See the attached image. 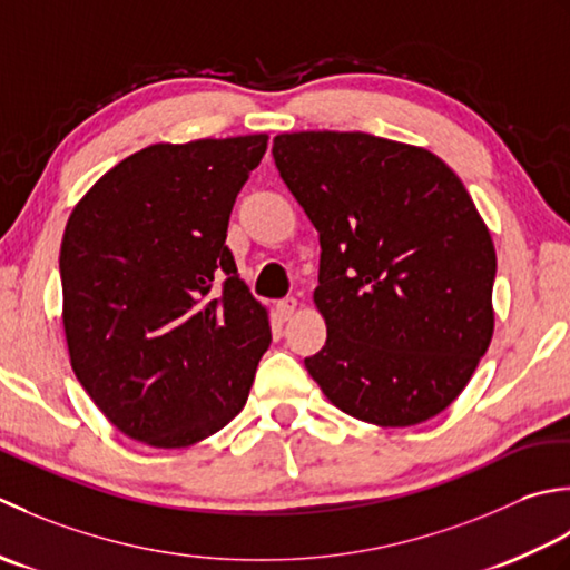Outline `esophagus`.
<instances>
[{
  "label": "esophagus",
  "mask_w": 570,
  "mask_h": 570,
  "mask_svg": "<svg viewBox=\"0 0 570 570\" xmlns=\"http://www.w3.org/2000/svg\"><path fill=\"white\" fill-rule=\"evenodd\" d=\"M295 309H297V299L295 297H285V299L277 302V315H281L283 320L293 317Z\"/></svg>",
  "instance_id": "obj_1"
}]
</instances>
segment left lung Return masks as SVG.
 Segmentation results:
<instances>
[{
	"mask_svg": "<svg viewBox=\"0 0 570 570\" xmlns=\"http://www.w3.org/2000/svg\"><path fill=\"white\" fill-rule=\"evenodd\" d=\"M273 159L320 234L327 342L305 358L309 376L374 425L445 411L494 330L497 255L458 174L366 132L277 135Z\"/></svg>",
	"mask_w": 570,
	"mask_h": 570,
	"instance_id": "1",
	"label": "left lung"
}]
</instances>
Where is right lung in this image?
Here are the masks:
<instances>
[{"label":"right lung","instance_id":"obj_1","mask_svg":"<svg viewBox=\"0 0 570 570\" xmlns=\"http://www.w3.org/2000/svg\"><path fill=\"white\" fill-rule=\"evenodd\" d=\"M265 149V135L145 147L68 218L58 268L71 366L139 443L194 445L246 405L273 336L226 230Z\"/></svg>","mask_w":570,"mask_h":570}]
</instances>
